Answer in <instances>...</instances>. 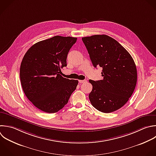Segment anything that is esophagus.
<instances>
[{
    "mask_svg": "<svg viewBox=\"0 0 156 156\" xmlns=\"http://www.w3.org/2000/svg\"><path fill=\"white\" fill-rule=\"evenodd\" d=\"M87 82V80H79V82L80 83H86Z\"/></svg>",
    "mask_w": 156,
    "mask_h": 156,
    "instance_id": "obj_1",
    "label": "esophagus"
}]
</instances>
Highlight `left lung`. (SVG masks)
<instances>
[{"label": "left lung", "instance_id": "8db88e82", "mask_svg": "<svg viewBox=\"0 0 156 156\" xmlns=\"http://www.w3.org/2000/svg\"><path fill=\"white\" fill-rule=\"evenodd\" d=\"M82 40L94 67L102 68V80H89L93 86L89 94L90 102L101 112L116 111L128 101L135 90V62L126 49L109 36L96 35Z\"/></svg>", "mask_w": 156, "mask_h": 156}]
</instances>
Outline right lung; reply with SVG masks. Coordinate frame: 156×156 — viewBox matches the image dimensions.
I'll return each instance as SVG.
<instances>
[{
  "label": "right lung",
  "mask_w": 156,
  "mask_h": 156,
  "mask_svg": "<svg viewBox=\"0 0 156 156\" xmlns=\"http://www.w3.org/2000/svg\"><path fill=\"white\" fill-rule=\"evenodd\" d=\"M76 41L77 38L55 36L34 44L23 57L20 73L23 90L29 100L44 112L56 113L63 108L77 87V80L60 74Z\"/></svg>",
  "instance_id": "1"
}]
</instances>
